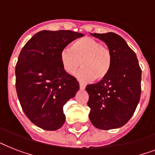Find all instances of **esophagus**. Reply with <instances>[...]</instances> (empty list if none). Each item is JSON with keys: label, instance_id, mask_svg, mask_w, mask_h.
Wrapping results in <instances>:
<instances>
[{"label": "esophagus", "instance_id": "1", "mask_svg": "<svg viewBox=\"0 0 155 155\" xmlns=\"http://www.w3.org/2000/svg\"><path fill=\"white\" fill-rule=\"evenodd\" d=\"M80 88L81 90H84L85 88V86L83 84H81V83H80Z\"/></svg>", "mask_w": 155, "mask_h": 155}]
</instances>
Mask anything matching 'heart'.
<instances>
[{"label": "heart", "mask_w": 155, "mask_h": 155, "mask_svg": "<svg viewBox=\"0 0 155 155\" xmlns=\"http://www.w3.org/2000/svg\"><path fill=\"white\" fill-rule=\"evenodd\" d=\"M60 62L63 70L71 75L81 64L83 68L76 76L82 83H87L94 78L101 80L106 77L112 67L113 55L108 47L92 38L84 37L75 41L72 48L61 51Z\"/></svg>", "instance_id": "obj_1"}]
</instances>
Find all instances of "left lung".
<instances>
[{
  "label": "left lung",
  "instance_id": "left-lung-1",
  "mask_svg": "<svg viewBox=\"0 0 155 155\" xmlns=\"http://www.w3.org/2000/svg\"><path fill=\"white\" fill-rule=\"evenodd\" d=\"M90 35L105 42L113 63L106 77L86 87L89 119L100 130L117 129L129 121L138 104L142 71L136 54L120 36L113 32Z\"/></svg>",
  "mask_w": 155,
  "mask_h": 155
}]
</instances>
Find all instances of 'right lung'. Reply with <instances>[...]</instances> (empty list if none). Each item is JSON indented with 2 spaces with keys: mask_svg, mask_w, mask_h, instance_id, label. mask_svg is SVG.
Listing matches in <instances>:
<instances>
[{
  "mask_svg": "<svg viewBox=\"0 0 155 155\" xmlns=\"http://www.w3.org/2000/svg\"><path fill=\"white\" fill-rule=\"evenodd\" d=\"M71 30H42L30 38L18 56L16 89L30 120L45 130H56L65 122L63 105L75 97L80 85L63 70L60 53L83 37Z\"/></svg>",
  "mask_w": 155,
  "mask_h": 155,
  "instance_id": "obj_1",
  "label": "right lung"
}]
</instances>
